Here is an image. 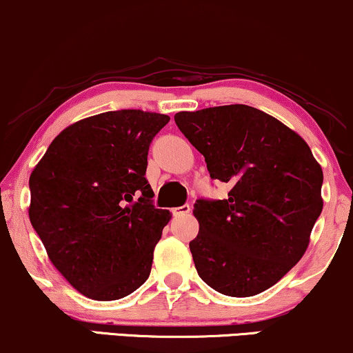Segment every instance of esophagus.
Returning a JSON list of instances; mask_svg holds the SVG:
<instances>
[{"label":"esophagus","instance_id":"obj_1","mask_svg":"<svg viewBox=\"0 0 353 353\" xmlns=\"http://www.w3.org/2000/svg\"><path fill=\"white\" fill-rule=\"evenodd\" d=\"M172 212L173 216H186L191 212V206L190 204H183V206H178L175 210H172Z\"/></svg>","mask_w":353,"mask_h":353}]
</instances>
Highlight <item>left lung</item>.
I'll return each mask as SVG.
<instances>
[{
	"instance_id": "obj_1",
	"label": "left lung",
	"mask_w": 353,
	"mask_h": 353,
	"mask_svg": "<svg viewBox=\"0 0 353 353\" xmlns=\"http://www.w3.org/2000/svg\"><path fill=\"white\" fill-rule=\"evenodd\" d=\"M175 123L212 180L230 185L228 199L194 203L198 275L228 296L262 293L307 249L323 211V168L296 132L245 104L181 111Z\"/></svg>"
}]
</instances>
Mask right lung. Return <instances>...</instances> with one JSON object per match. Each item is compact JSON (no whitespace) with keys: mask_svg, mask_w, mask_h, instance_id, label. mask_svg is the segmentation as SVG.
I'll return each mask as SVG.
<instances>
[{"mask_svg":"<svg viewBox=\"0 0 353 353\" xmlns=\"http://www.w3.org/2000/svg\"><path fill=\"white\" fill-rule=\"evenodd\" d=\"M168 121L142 110L86 117L63 129L30 173V224L85 296L114 301L150 275L170 212L154 206L147 155Z\"/></svg>","mask_w":353,"mask_h":353,"instance_id":"obj_1","label":"right lung"}]
</instances>
